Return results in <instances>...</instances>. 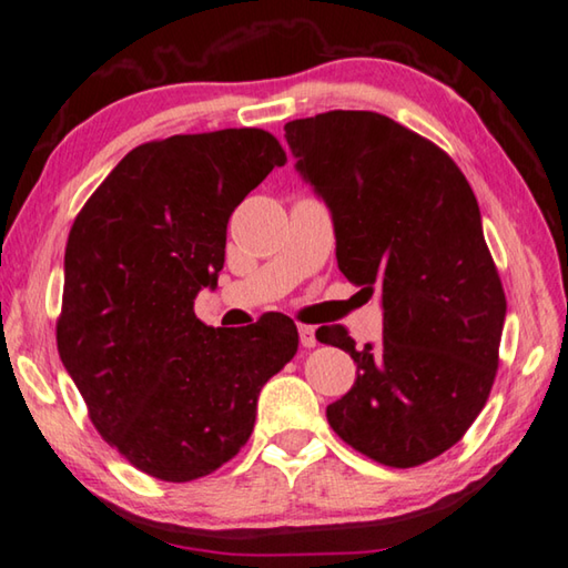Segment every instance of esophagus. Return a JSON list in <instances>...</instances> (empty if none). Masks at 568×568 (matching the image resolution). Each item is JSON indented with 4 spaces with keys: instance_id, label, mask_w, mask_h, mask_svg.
Wrapping results in <instances>:
<instances>
[{
    "instance_id": "obj_1",
    "label": "esophagus",
    "mask_w": 568,
    "mask_h": 568,
    "mask_svg": "<svg viewBox=\"0 0 568 568\" xmlns=\"http://www.w3.org/2000/svg\"><path fill=\"white\" fill-rule=\"evenodd\" d=\"M300 342L306 349L317 347V334H314V327H310V324H300Z\"/></svg>"
}]
</instances>
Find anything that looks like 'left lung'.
I'll list each match as a JSON object with an SVG mask.
<instances>
[{
	"mask_svg": "<svg viewBox=\"0 0 568 568\" xmlns=\"http://www.w3.org/2000/svg\"><path fill=\"white\" fill-rule=\"evenodd\" d=\"M284 130L332 211L342 274L383 294L379 345L317 329L357 362L327 420L367 458L415 468L466 435L496 379L506 294L478 201L448 153L387 115L329 110Z\"/></svg>",
	"mask_w": 568,
	"mask_h": 568,
	"instance_id": "1",
	"label": "left lung"
}]
</instances>
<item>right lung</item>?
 I'll use <instances>...</instances> for the list:
<instances>
[{"instance_id": "1", "label": "right lung", "mask_w": 568, "mask_h": 568, "mask_svg": "<svg viewBox=\"0 0 568 568\" xmlns=\"http://www.w3.org/2000/svg\"><path fill=\"white\" fill-rule=\"evenodd\" d=\"M284 163L262 128L151 141L72 223L60 359L98 433L148 476L196 480L234 458L266 379L296 355L284 314L234 332L193 312L203 286H216L231 213Z\"/></svg>"}]
</instances>
